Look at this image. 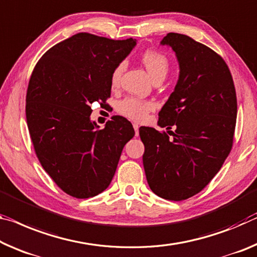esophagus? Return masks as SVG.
I'll return each instance as SVG.
<instances>
[{"instance_id":"obj_1","label":"esophagus","mask_w":257,"mask_h":257,"mask_svg":"<svg viewBox=\"0 0 257 257\" xmlns=\"http://www.w3.org/2000/svg\"><path fill=\"white\" fill-rule=\"evenodd\" d=\"M134 129H135V135L136 136H138V134H140V127H138V124L137 123H134Z\"/></svg>"}]
</instances>
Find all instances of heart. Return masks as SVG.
Masks as SVG:
<instances>
[{"label":"heart","instance_id":"1","mask_svg":"<svg viewBox=\"0 0 257 257\" xmlns=\"http://www.w3.org/2000/svg\"><path fill=\"white\" fill-rule=\"evenodd\" d=\"M141 60L153 80L158 79V77L165 79L166 74L168 73L169 62L164 54L154 50H148L142 55ZM123 68L124 65L123 63H121L116 65L115 68L113 70L111 74V83L113 87H116L120 83ZM153 108L154 104L152 101L137 98V97H127V98L121 100L117 104V112L128 117V119L135 121L144 120L148 113L152 111Z\"/></svg>","mask_w":257,"mask_h":257}]
</instances>
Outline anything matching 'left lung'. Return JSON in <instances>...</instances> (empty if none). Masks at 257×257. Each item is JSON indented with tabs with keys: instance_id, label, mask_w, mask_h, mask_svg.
<instances>
[{
	"instance_id": "1",
	"label": "left lung",
	"mask_w": 257,
	"mask_h": 257,
	"mask_svg": "<svg viewBox=\"0 0 257 257\" xmlns=\"http://www.w3.org/2000/svg\"><path fill=\"white\" fill-rule=\"evenodd\" d=\"M180 64L174 91L159 112L160 127H141L143 165L150 189L166 200L182 201L208 185L233 144L237 96L229 67L221 56L190 36L168 33Z\"/></svg>"
}]
</instances>
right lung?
Here are the masks:
<instances>
[{
	"label": "right lung",
	"mask_w": 257,
	"mask_h": 257,
	"mask_svg": "<svg viewBox=\"0 0 257 257\" xmlns=\"http://www.w3.org/2000/svg\"><path fill=\"white\" fill-rule=\"evenodd\" d=\"M136 46L77 33L41 57L26 95V119L36 157L65 193L91 198L107 189L133 124L115 115L104 129L90 120L91 105L111 96V74Z\"/></svg>",
	"instance_id": "obj_1"
}]
</instances>
